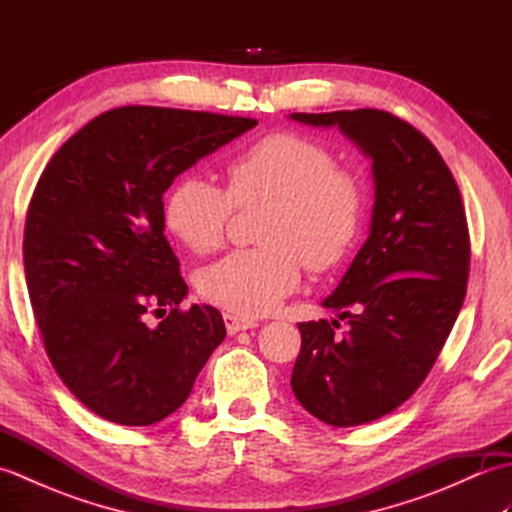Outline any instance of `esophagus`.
Returning a JSON list of instances; mask_svg holds the SVG:
<instances>
[{
	"mask_svg": "<svg viewBox=\"0 0 512 512\" xmlns=\"http://www.w3.org/2000/svg\"><path fill=\"white\" fill-rule=\"evenodd\" d=\"M224 325H226V332L228 334H235V332H242V330H250V328H257V321L248 319V317H237V314H224Z\"/></svg>",
	"mask_w": 512,
	"mask_h": 512,
	"instance_id": "34e87169",
	"label": "esophagus"
}]
</instances>
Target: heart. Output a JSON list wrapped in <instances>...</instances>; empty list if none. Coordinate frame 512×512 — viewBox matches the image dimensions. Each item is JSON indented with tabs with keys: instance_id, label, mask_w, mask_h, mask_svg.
I'll return each mask as SVG.
<instances>
[{
	"instance_id": "heart-1",
	"label": "heart",
	"mask_w": 512,
	"mask_h": 512,
	"mask_svg": "<svg viewBox=\"0 0 512 512\" xmlns=\"http://www.w3.org/2000/svg\"><path fill=\"white\" fill-rule=\"evenodd\" d=\"M228 187L182 178L165 202V224L198 255L226 242L235 206L266 204L259 248L235 250L198 275L200 295L237 314H266L295 292L303 264L328 273L350 253L361 231L365 191L332 151L292 132H277L237 154Z\"/></svg>"
}]
</instances>
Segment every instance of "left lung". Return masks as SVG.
I'll use <instances>...</instances> for the list:
<instances>
[{
  "mask_svg": "<svg viewBox=\"0 0 512 512\" xmlns=\"http://www.w3.org/2000/svg\"><path fill=\"white\" fill-rule=\"evenodd\" d=\"M339 127L372 158L369 237L325 308L350 321L299 323L290 385L314 418L356 427L400 407L438 361L471 266L469 224L453 173L431 140L383 110L290 114Z\"/></svg>",
  "mask_w": 512,
  "mask_h": 512,
  "instance_id": "8db88e82",
  "label": "left lung"
}]
</instances>
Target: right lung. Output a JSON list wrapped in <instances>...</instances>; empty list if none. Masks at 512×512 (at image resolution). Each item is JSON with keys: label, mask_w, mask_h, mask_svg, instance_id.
<instances>
[{"label": "right lung", "mask_w": 512, "mask_h": 512, "mask_svg": "<svg viewBox=\"0 0 512 512\" xmlns=\"http://www.w3.org/2000/svg\"><path fill=\"white\" fill-rule=\"evenodd\" d=\"M255 125L116 107L65 140L43 169L24 231L28 295L52 367L96 416L127 427L171 416L224 341L215 308L180 310L189 288L165 237L162 193ZM149 313L168 317L154 326Z\"/></svg>", "instance_id": "1"}]
</instances>
